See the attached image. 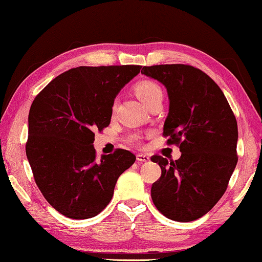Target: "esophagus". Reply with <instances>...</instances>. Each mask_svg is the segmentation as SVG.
Instances as JSON below:
<instances>
[{
  "mask_svg": "<svg viewBox=\"0 0 262 262\" xmlns=\"http://www.w3.org/2000/svg\"><path fill=\"white\" fill-rule=\"evenodd\" d=\"M136 160H138L139 162H147V161H149V156H148L147 154L140 153L136 155Z\"/></svg>",
  "mask_w": 262,
  "mask_h": 262,
  "instance_id": "esophagus-1",
  "label": "esophagus"
}]
</instances>
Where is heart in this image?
Instances as JSON below:
<instances>
[{
  "label": "heart",
  "mask_w": 262,
  "mask_h": 262,
  "mask_svg": "<svg viewBox=\"0 0 262 262\" xmlns=\"http://www.w3.org/2000/svg\"><path fill=\"white\" fill-rule=\"evenodd\" d=\"M135 93L146 107H148V104L153 102L154 100L162 99L163 96L161 87H160L158 83H155V82L148 80L141 81L140 83L136 84ZM130 141L133 143H138V138H136V136H133Z\"/></svg>",
  "instance_id": "1"
}]
</instances>
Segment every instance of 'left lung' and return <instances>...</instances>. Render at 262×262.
Instances as JSON below:
<instances>
[{"mask_svg": "<svg viewBox=\"0 0 262 262\" xmlns=\"http://www.w3.org/2000/svg\"><path fill=\"white\" fill-rule=\"evenodd\" d=\"M168 93L169 112L163 124L168 143L181 156L151 161L161 177L151 186V200L170 220L194 221L208 213L227 189L237 163V123L220 87L202 70L187 64L143 67Z\"/></svg>", "mask_w": 262, "mask_h": 262, "instance_id": "left-lung-1", "label": "left lung"}]
</instances>
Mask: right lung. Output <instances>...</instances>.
Returning <instances> with one entry per match:
<instances>
[{"mask_svg":"<svg viewBox=\"0 0 262 262\" xmlns=\"http://www.w3.org/2000/svg\"><path fill=\"white\" fill-rule=\"evenodd\" d=\"M141 66L77 67L62 73L31 103L26 154L35 182L62 215L82 220L111 202L116 181L135 162L129 150L96 159L94 132L109 126L113 104Z\"/></svg>","mask_w":262,"mask_h":262,"instance_id":"obj_1","label":"right lung"}]
</instances>
